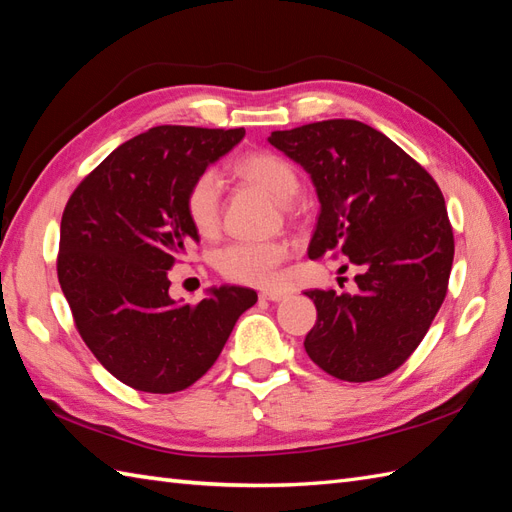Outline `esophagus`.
I'll use <instances>...</instances> for the list:
<instances>
[{"mask_svg": "<svg viewBox=\"0 0 512 512\" xmlns=\"http://www.w3.org/2000/svg\"><path fill=\"white\" fill-rule=\"evenodd\" d=\"M261 296V299H264V301H272V303H277V301H283L285 299V294L283 292H261L259 294Z\"/></svg>", "mask_w": 512, "mask_h": 512, "instance_id": "obj_1", "label": "esophagus"}]
</instances>
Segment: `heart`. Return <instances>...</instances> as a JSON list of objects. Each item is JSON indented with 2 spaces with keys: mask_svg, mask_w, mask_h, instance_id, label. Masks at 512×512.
Returning a JSON list of instances; mask_svg holds the SVG:
<instances>
[{
  "mask_svg": "<svg viewBox=\"0 0 512 512\" xmlns=\"http://www.w3.org/2000/svg\"><path fill=\"white\" fill-rule=\"evenodd\" d=\"M233 172L264 187L270 196L290 200L299 189V174L281 154L270 150L248 152L233 163ZM222 185L216 172H200L185 192V213L192 227L211 237L220 227ZM290 257V244L283 240H240L218 253V270L235 283L272 288L279 281V268Z\"/></svg>",
  "mask_w": 512,
  "mask_h": 512,
  "instance_id": "1",
  "label": "heart"
}]
</instances>
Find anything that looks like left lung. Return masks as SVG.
<instances>
[{
  "label": "left lung",
  "mask_w": 512,
  "mask_h": 512,
  "mask_svg": "<svg viewBox=\"0 0 512 512\" xmlns=\"http://www.w3.org/2000/svg\"><path fill=\"white\" fill-rule=\"evenodd\" d=\"M268 141L316 187L320 213L307 255L334 253L360 268L355 294L305 292L318 312L307 355L342 382L390 375L445 301L454 231L443 192L395 141L362 122H314L275 130Z\"/></svg>",
  "instance_id": "1"
}]
</instances>
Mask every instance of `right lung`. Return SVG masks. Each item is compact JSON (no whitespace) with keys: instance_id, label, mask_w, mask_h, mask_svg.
<instances>
[{"instance_id":"obj_1","label":"right lung","mask_w":512,"mask_h":512,"mask_svg":"<svg viewBox=\"0 0 512 512\" xmlns=\"http://www.w3.org/2000/svg\"><path fill=\"white\" fill-rule=\"evenodd\" d=\"M244 128L157 126L115 148L69 196L58 283L80 338L122 384L154 395L192 386L218 360L257 292L211 288L196 305L170 296L168 270L198 231L185 213L194 178Z\"/></svg>"}]
</instances>
